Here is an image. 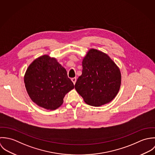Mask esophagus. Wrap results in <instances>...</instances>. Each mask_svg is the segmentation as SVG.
<instances>
[{"label":"esophagus","instance_id":"34e87169","mask_svg":"<svg viewBox=\"0 0 155 155\" xmlns=\"http://www.w3.org/2000/svg\"><path fill=\"white\" fill-rule=\"evenodd\" d=\"M71 80H72V81L73 82V83L75 84V83H76V81H77V78H76L75 77H74V78H71Z\"/></svg>","mask_w":155,"mask_h":155}]
</instances>
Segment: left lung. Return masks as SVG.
Here are the masks:
<instances>
[{
	"label": "left lung",
	"instance_id": "8db88e82",
	"mask_svg": "<svg viewBox=\"0 0 155 155\" xmlns=\"http://www.w3.org/2000/svg\"><path fill=\"white\" fill-rule=\"evenodd\" d=\"M75 89L88 105L100 107L116 96L121 85L119 68L106 53L90 49L82 62Z\"/></svg>",
	"mask_w": 155,
	"mask_h": 155
}]
</instances>
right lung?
<instances>
[{"label": "right lung", "instance_id": "add662e5", "mask_svg": "<svg viewBox=\"0 0 155 155\" xmlns=\"http://www.w3.org/2000/svg\"><path fill=\"white\" fill-rule=\"evenodd\" d=\"M24 82L31 101L50 110L59 108L65 94L74 88L66 70L56 58L47 54L31 62L25 72Z\"/></svg>", "mask_w": 155, "mask_h": 155}]
</instances>
